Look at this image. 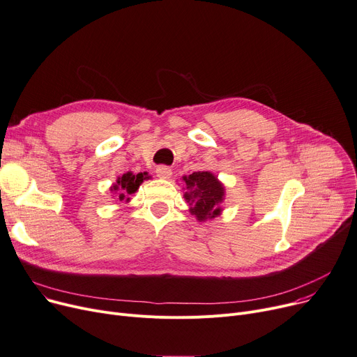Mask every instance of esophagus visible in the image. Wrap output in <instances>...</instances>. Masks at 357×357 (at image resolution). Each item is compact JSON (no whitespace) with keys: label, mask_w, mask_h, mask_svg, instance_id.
Here are the masks:
<instances>
[{"label":"esophagus","mask_w":357,"mask_h":357,"mask_svg":"<svg viewBox=\"0 0 357 357\" xmlns=\"http://www.w3.org/2000/svg\"><path fill=\"white\" fill-rule=\"evenodd\" d=\"M156 176L160 179H169L172 176V169L168 168V166H158Z\"/></svg>","instance_id":"1"}]
</instances>
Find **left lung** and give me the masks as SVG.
<instances>
[{"mask_svg": "<svg viewBox=\"0 0 357 357\" xmlns=\"http://www.w3.org/2000/svg\"><path fill=\"white\" fill-rule=\"evenodd\" d=\"M183 198L191 205L189 212L198 222H205L221 215V204L225 199L224 183L209 171H198L182 176Z\"/></svg>", "mask_w": 357, "mask_h": 357, "instance_id": "8db88e82", "label": "left lung"}]
</instances>
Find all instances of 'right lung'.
Listing matches in <instances>:
<instances>
[{
  "mask_svg": "<svg viewBox=\"0 0 357 357\" xmlns=\"http://www.w3.org/2000/svg\"><path fill=\"white\" fill-rule=\"evenodd\" d=\"M151 179V175L148 172H126L122 176H117L116 182L110 186L112 198L114 201H130V195L137 192L139 186L144 183V181Z\"/></svg>",
  "mask_w": 357,
  "mask_h": 357,
  "instance_id": "1",
  "label": "right lung"
}]
</instances>
